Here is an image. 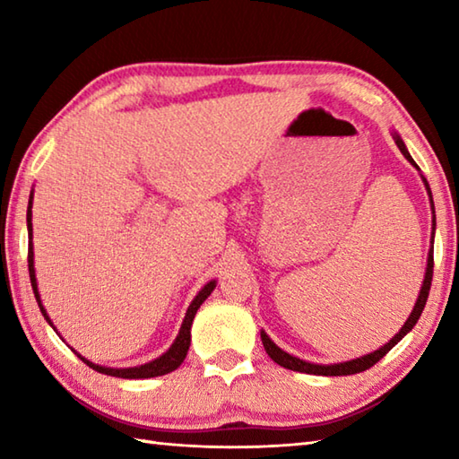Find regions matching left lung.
<instances>
[{
	"instance_id": "1",
	"label": "left lung",
	"mask_w": 459,
	"mask_h": 459,
	"mask_svg": "<svg viewBox=\"0 0 459 459\" xmlns=\"http://www.w3.org/2000/svg\"><path fill=\"white\" fill-rule=\"evenodd\" d=\"M394 137V143H397V147L401 150V153L405 155V158L411 161V166H415L419 169V166L413 161V158H411V153L407 152L405 143H403V139L393 134ZM423 178V176H421ZM423 184L427 188V194H429L431 198V188L429 184H427V180L423 178ZM431 208H433V200H431ZM435 214V212H433ZM433 227H435V221H433ZM431 279H433V237H431V251L429 255H427V269H425V279H423V285H421V291H419V298L415 301V307L413 312H411V316L407 317V322L403 324V328L399 330V333H394V336L386 342L385 346H380L378 351L370 352L367 356H360V359H354V360H348V362H338V364H314V362H307V360H301L298 359V356H291L290 352H285L279 348L273 340H271L265 332L261 330V340H263V346H265V352L271 356V360H275L279 367L283 368H290V370H295V372H306V375H317V377H346V375H356V372H362L367 370L370 367H375V364L383 359V356L391 351V348L397 344L399 340H403V336H407V333L413 330V325L417 324L419 316H421L423 307H425V301L427 298H429V290H431Z\"/></svg>"
}]
</instances>
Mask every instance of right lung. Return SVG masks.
<instances>
[{
    "label": "right lung",
    "instance_id": "1",
    "mask_svg": "<svg viewBox=\"0 0 459 459\" xmlns=\"http://www.w3.org/2000/svg\"><path fill=\"white\" fill-rule=\"evenodd\" d=\"M32 198H34V192L30 194V202H28V214H26V221H28V269H30V281H32V290L36 295V301L38 306H40V312L46 317V322H50L48 314H46V309L42 306V299H40V293H38V283H36V269H34V245H32ZM216 281H208L202 290L198 291L196 298L192 299V304L188 307V312H186V317L182 322V328L178 332V336L174 340V344L169 346V351L164 352L160 356V359H155L147 364H142V367H131V368H107V367H100V364L91 362L87 359H82V356L76 352V356L91 367L92 370L100 372V375H108V377H119V378H152V377H161V375H168V372L176 370L180 364L184 362L186 354H188V348H190V328H192V322H194V316H196L198 307L204 304V299L208 298L214 291ZM54 328V325H52Z\"/></svg>",
    "mask_w": 459,
    "mask_h": 459
}]
</instances>
